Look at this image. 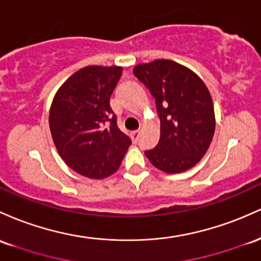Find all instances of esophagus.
<instances>
[{
	"mask_svg": "<svg viewBox=\"0 0 261 261\" xmlns=\"http://www.w3.org/2000/svg\"><path fill=\"white\" fill-rule=\"evenodd\" d=\"M140 129H138V130H134L133 133H132V137H133V140L134 142H137V140H138V138H139V136H140Z\"/></svg>",
	"mask_w": 261,
	"mask_h": 261,
	"instance_id": "1",
	"label": "esophagus"
}]
</instances>
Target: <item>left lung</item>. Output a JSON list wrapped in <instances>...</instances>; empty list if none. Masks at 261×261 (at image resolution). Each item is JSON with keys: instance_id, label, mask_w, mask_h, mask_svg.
Listing matches in <instances>:
<instances>
[{"instance_id": "left-lung-1", "label": "left lung", "mask_w": 261, "mask_h": 261, "mask_svg": "<svg viewBox=\"0 0 261 261\" xmlns=\"http://www.w3.org/2000/svg\"><path fill=\"white\" fill-rule=\"evenodd\" d=\"M133 72L154 96L160 117L159 143L145 156L166 174L194 168L208 150L216 129L206 84L191 69L168 59L138 64Z\"/></svg>"}]
</instances>
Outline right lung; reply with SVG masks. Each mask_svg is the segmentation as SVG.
Masks as SVG:
<instances>
[{
  "mask_svg": "<svg viewBox=\"0 0 261 261\" xmlns=\"http://www.w3.org/2000/svg\"><path fill=\"white\" fill-rule=\"evenodd\" d=\"M122 66L90 65L77 70L59 87L49 111L55 148L70 169L101 180L118 170L130 145L119 129L110 98ZM111 121L107 127L104 124Z\"/></svg>",
  "mask_w": 261,
  "mask_h": 261,
  "instance_id": "add662e5",
  "label": "right lung"
}]
</instances>
